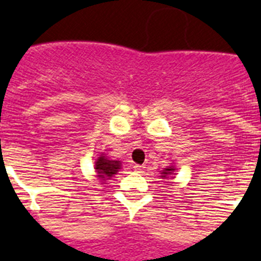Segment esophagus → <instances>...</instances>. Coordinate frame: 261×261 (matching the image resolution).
<instances>
[{"label": "esophagus", "mask_w": 261, "mask_h": 261, "mask_svg": "<svg viewBox=\"0 0 261 261\" xmlns=\"http://www.w3.org/2000/svg\"><path fill=\"white\" fill-rule=\"evenodd\" d=\"M133 169H134L135 171H138V173H141V171L145 169V166H143V165H134V166H133Z\"/></svg>", "instance_id": "34e87169"}]
</instances>
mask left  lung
Masks as SVG:
<instances>
[{
	"label": "left lung",
	"instance_id": "left-lung-1",
	"mask_svg": "<svg viewBox=\"0 0 261 261\" xmlns=\"http://www.w3.org/2000/svg\"><path fill=\"white\" fill-rule=\"evenodd\" d=\"M174 170V169H173V167H169V169H165V171H164V177L166 174H169V173H171V171Z\"/></svg>",
	"mask_w": 261,
	"mask_h": 261
}]
</instances>
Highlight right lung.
<instances>
[{"mask_svg": "<svg viewBox=\"0 0 261 261\" xmlns=\"http://www.w3.org/2000/svg\"><path fill=\"white\" fill-rule=\"evenodd\" d=\"M119 166V162L106 160L105 156H99V160L95 164V169L99 174L97 177L101 179H105L106 177H112V174H116V171L120 169Z\"/></svg>", "mask_w": 261, "mask_h": 261, "instance_id": "1", "label": "right lung"}]
</instances>
